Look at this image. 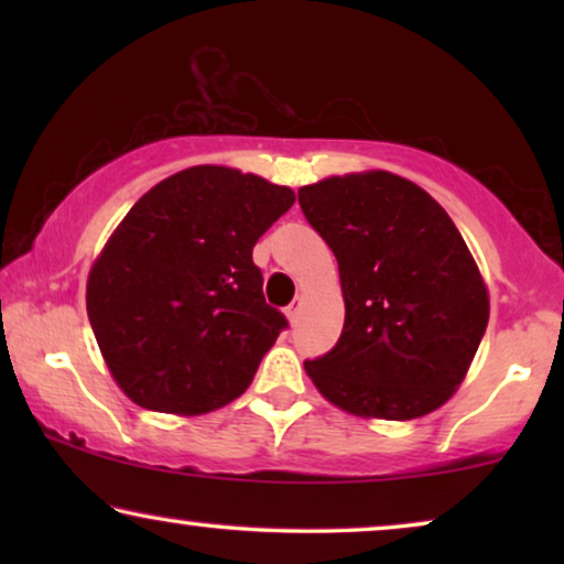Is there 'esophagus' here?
<instances>
[{"instance_id": "esophagus-1", "label": "esophagus", "mask_w": 564, "mask_h": 564, "mask_svg": "<svg viewBox=\"0 0 564 564\" xmlns=\"http://www.w3.org/2000/svg\"><path fill=\"white\" fill-rule=\"evenodd\" d=\"M300 311H303V300H300V297L288 307V311H284V313H288V321L292 323V326H295V323L300 321Z\"/></svg>"}]
</instances>
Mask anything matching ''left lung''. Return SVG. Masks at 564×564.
Wrapping results in <instances>:
<instances>
[{
	"label": "left lung",
	"mask_w": 564,
	"mask_h": 564,
	"mask_svg": "<svg viewBox=\"0 0 564 564\" xmlns=\"http://www.w3.org/2000/svg\"><path fill=\"white\" fill-rule=\"evenodd\" d=\"M338 261L344 330L305 372L359 419L413 421L449 400L490 318L473 251L426 189L382 169L297 189Z\"/></svg>",
	"instance_id": "8db88e82"
}]
</instances>
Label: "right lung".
I'll return each mask as SVG.
<instances>
[{"label": "right lung", "instance_id": "1", "mask_svg": "<svg viewBox=\"0 0 564 564\" xmlns=\"http://www.w3.org/2000/svg\"><path fill=\"white\" fill-rule=\"evenodd\" d=\"M292 203L264 176L203 164L130 207L89 269L87 313L135 405L203 415L243 395L288 326L251 251Z\"/></svg>", "mask_w": 564, "mask_h": 564}]
</instances>
